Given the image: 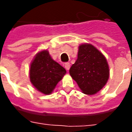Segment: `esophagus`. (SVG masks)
I'll list each match as a JSON object with an SVG mask.
<instances>
[{"mask_svg":"<svg viewBox=\"0 0 132 132\" xmlns=\"http://www.w3.org/2000/svg\"><path fill=\"white\" fill-rule=\"evenodd\" d=\"M70 68V64L69 62H66V63L64 64V68L66 69L67 70H69V69Z\"/></svg>","mask_w":132,"mask_h":132,"instance_id":"esophagus-1","label":"esophagus"}]
</instances>
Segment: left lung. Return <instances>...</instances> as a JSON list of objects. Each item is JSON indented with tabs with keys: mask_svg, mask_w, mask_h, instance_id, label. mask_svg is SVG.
Wrapping results in <instances>:
<instances>
[{
	"mask_svg": "<svg viewBox=\"0 0 132 132\" xmlns=\"http://www.w3.org/2000/svg\"><path fill=\"white\" fill-rule=\"evenodd\" d=\"M69 72L82 93L87 95L97 93L106 84L109 77L106 59L90 44L79 45L78 58Z\"/></svg>",
	"mask_w": 132,
	"mask_h": 132,
	"instance_id": "1",
	"label": "left lung"
}]
</instances>
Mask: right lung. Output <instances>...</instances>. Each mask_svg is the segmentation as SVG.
<instances>
[{"label": "right lung", "instance_id": "1", "mask_svg": "<svg viewBox=\"0 0 132 132\" xmlns=\"http://www.w3.org/2000/svg\"><path fill=\"white\" fill-rule=\"evenodd\" d=\"M66 73V70L43 51L34 57L30 67V81L34 87L45 95L51 94Z\"/></svg>", "mask_w": 132, "mask_h": 132}]
</instances>
